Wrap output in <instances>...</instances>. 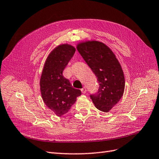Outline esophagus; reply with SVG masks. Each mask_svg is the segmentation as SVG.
<instances>
[{"mask_svg": "<svg viewBox=\"0 0 159 159\" xmlns=\"http://www.w3.org/2000/svg\"><path fill=\"white\" fill-rule=\"evenodd\" d=\"M81 92H82L83 93H86V88H85V87H84L82 89H81Z\"/></svg>", "mask_w": 159, "mask_h": 159, "instance_id": "esophagus-1", "label": "esophagus"}]
</instances>
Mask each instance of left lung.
Returning <instances> with one entry per match:
<instances>
[{"label":"left lung","mask_w":159,"mask_h":159,"mask_svg":"<svg viewBox=\"0 0 159 159\" xmlns=\"http://www.w3.org/2000/svg\"><path fill=\"white\" fill-rule=\"evenodd\" d=\"M78 52L95 74L99 84L96 93L90 98L99 110L108 112L123 96L125 80L120 64L108 46L100 41L81 43Z\"/></svg>","instance_id":"obj_1"}]
</instances>
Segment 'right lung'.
I'll use <instances>...</instances> for the list:
<instances>
[{"label": "right lung", "instance_id": "1", "mask_svg": "<svg viewBox=\"0 0 159 159\" xmlns=\"http://www.w3.org/2000/svg\"><path fill=\"white\" fill-rule=\"evenodd\" d=\"M75 49L68 44L55 48L47 58L40 80L41 96L45 105L58 116L66 114L81 92L72 87L63 71Z\"/></svg>", "mask_w": 159, "mask_h": 159}]
</instances>
